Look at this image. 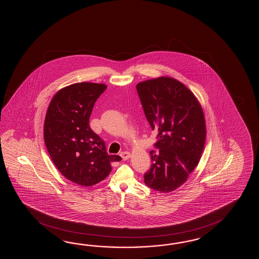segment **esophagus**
I'll return each instance as SVG.
<instances>
[{
	"instance_id": "obj_1",
	"label": "esophagus",
	"mask_w": 259,
	"mask_h": 259,
	"mask_svg": "<svg viewBox=\"0 0 259 259\" xmlns=\"http://www.w3.org/2000/svg\"><path fill=\"white\" fill-rule=\"evenodd\" d=\"M120 156H121L122 159L127 160L131 157V154L128 152H122Z\"/></svg>"
}]
</instances>
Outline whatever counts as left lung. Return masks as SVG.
<instances>
[{
  "instance_id": "obj_1",
  "label": "left lung",
  "mask_w": 259,
  "mask_h": 259,
  "mask_svg": "<svg viewBox=\"0 0 259 259\" xmlns=\"http://www.w3.org/2000/svg\"><path fill=\"white\" fill-rule=\"evenodd\" d=\"M138 94L152 130L157 131L158 151H151V168L144 183L162 193L181 187L198 165L206 128L204 111L192 91L170 77L138 83Z\"/></svg>"
}]
</instances>
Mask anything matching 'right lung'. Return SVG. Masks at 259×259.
<instances>
[{"mask_svg": "<svg viewBox=\"0 0 259 259\" xmlns=\"http://www.w3.org/2000/svg\"><path fill=\"white\" fill-rule=\"evenodd\" d=\"M107 86L74 83L53 97L44 120V142L57 169L68 181L90 187L109 175L119 155L106 153L105 142L89 126L96 100Z\"/></svg>", "mask_w": 259, "mask_h": 259, "instance_id": "obj_1", "label": "right lung"}]
</instances>
